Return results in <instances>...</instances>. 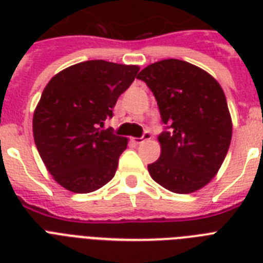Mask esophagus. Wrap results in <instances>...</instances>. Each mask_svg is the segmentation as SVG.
Masks as SVG:
<instances>
[{"mask_svg":"<svg viewBox=\"0 0 263 263\" xmlns=\"http://www.w3.org/2000/svg\"><path fill=\"white\" fill-rule=\"evenodd\" d=\"M152 139V132L150 131H144L143 135H142V138H135L134 139V142H135L136 144H140L143 143V142H147V140Z\"/></svg>","mask_w":263,"mask_h":263,"instance_id":"1","label":"esophagus"}]
</instances>
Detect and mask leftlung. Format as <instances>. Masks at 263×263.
<instances>
[{"instance_id": "8db88e82", "label": "left lung", "mask_w": 263, "mask_h": 263, "mask_svg": "<svg viewBox=\"0 0 263 263\" xmlns=\"http://www.w3.org/2000/svg\"><path fill=\"white\" fill-rule=\"evenodd\" d=\"M138 79L153 91L165 124L150 176L176 194L199 190L218 172L232 139L224 91L208 72L176 59L148 65Z\"/></svg>"}]
</instances>
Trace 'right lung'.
<instances>
[{"mask_svg": "<svg viewBox=\"0 0 263 263\" xmlns=\"http://www.w3.org/2000/svg\"><path fill=\"white\" fill-rule=\"evenodd\" d=\"M139 67L91 60L51 78L32 119L34 140L47 171L60 185L87 194L109 183L127 138L103 129L117 99Z\"/></svg>", "mask_w": 263, "mask_h": 263, "instance_id": "obj_1", "label": "right lung"}]
</instances>
